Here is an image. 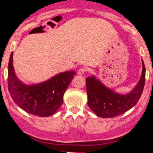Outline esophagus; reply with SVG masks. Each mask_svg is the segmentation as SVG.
Masks as SVG:
<instances>
[{"label":"esophagus","instance_id":"obj_1","mask_svg":"<svg viewBox=\"0 0 153 153\" xmlns=\"http://www.w3.org/2000/svg\"><path fill=\"white\" fill-rule=\"evenodd\" d=\"M85 72H86V69H85V67H80V68L78 70L77 74L81 76V75H83V74H85Z\"/></svg>","mask_w":153,"mask_h":153}]
</instances>
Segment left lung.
<instances>
[{
    "label": "left lung",
    "mask_w": 153,
    "mask_h": 153,
    "mask_svg": "<svg viewBox=\"0 0 153 153\" xmlns=\"http://www.w3.org/2000/svg\"><path fill=\"white\" fill-rule=\"evenodd\" d=\"M141 78L135 88L127 94H120L104 86L94 76L86 79L88 106L97 117L111 118L126 113L137 103L145 85L146 68L142 60Z\"/></svg>",
    "instance_id": "1"
}]
</instances>
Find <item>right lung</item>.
<instances>
[{
	"mask_svg": "<svg viewBox=\"0 0 153 153\" xmlns=\"http://www.w3.org/2000/svg\"><path fill=\"white\" fill-rule=\"evenodd\" d=\"M74 70L60 73L48 80L27 85L17 78L13 66V52L8 63V90L13 102L28 113L41 117L54 114L63 103V97L74 77Z\"/></svg>",
	"mask_w": 153,
	"mask_h": 153,
	"instance_id": "add662e5",
	"label": "right lung"
}]
</instances>
